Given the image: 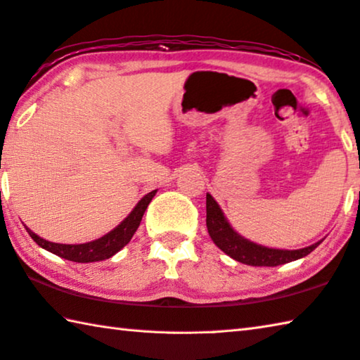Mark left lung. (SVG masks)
<instances>
[{
	"label": "left lung",
	"instance_id": "obj_1",
	"mask_svg": "<svg viewBox=\"0 0 360 360\" xmlns=\"http://www.w3.org/2000/svg\"><path fill=\"white\" fill-rule=\"evenodd\" d=\"M206 226L209 236L214 240L221 252L228 257L248 266H278L290 263V261L307 257L310 252L315 250L319 243L310 247L299 248V250H278V248H267L263 245H257L240 238L228 224L224 212L219 207L211 195H206Z\"/></svg>",
	"mask_w": 360,
	"mask_h": 360
}]
</instances>
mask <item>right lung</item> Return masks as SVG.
<instances>
[{
	"label": "right lung",
	"mask_w": 360,
	"mask_h": 360,
	"mask_svg": "<svg viewBox=\"0 0 360 360\" xmlns=\"http://www.w3.org/2000/svg\"><path fill=\"white\" fill-rule=\"evenodd\" d=\"M155 192L158 191H153L148 195H145V197L139 201V205L134 207V211L130 212L113 231H110L101 239L93 240V243L56 244V243H50V240L39 238L36 233H32L30 230V228H26V231H28L31 239L34 240L37 245H41L42 248H45V250L55 253L61 258H66L69 261H75V263H93V261L107 259L110 257H113L115 253L120 252L124 245L129 244V240L132 239L136 228L140 226L143 214H145L148 205L154 198Z\"/></svg>",
	"instance_id": "obj_1"
}]
</instances>
